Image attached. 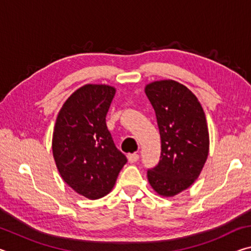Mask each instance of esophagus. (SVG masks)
<instances>
[{
    "mask_svg": "<svg viewBox=\"0 0 251 251\" xmlns=\"http://www.w3.org/2000/svg\"><path fill=\"white\" fill-rule=\"evenodd\" d=\"M127 158H128L129 163H136L139 159V155L136 154V152H134V154H128L127 155Z\"/></svg>",
    "mask_w": 251,
    "mask_h": 251,
    "instance_id": "esophagus-1",
    "label": "esophagus"
}]
</instances>
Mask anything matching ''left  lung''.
Returning <instances> with one entry per match:
<instances>
[{
    "label": "left lung",
    "instance_id": "8db88e82",
    "mask_svg": "<svg viewBox=\"0 0 251 251\" xmlns=\"http://www.w3.org/2000/svg\"><path fill=\"white\" fill-rule=\"evenodd\" d=\"M155 109L161 151L159 163L147 171L151 186L161 196H175L197 179L209 151L203 109L188 88L172 79L148 84Z\"/></svg>",
    "mask_w": 251,
    "mask_h": 251
}]
</instances>
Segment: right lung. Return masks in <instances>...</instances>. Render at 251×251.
I'll return each instance as SVG.
<instances>
[{
    "label": "right lung",
    "instance_id": "add662e5",
    "mask_svg": "<svg viewBox=\"0 0 251 251\" xmlns=\"http://www.w3.org/2000/svg\"><path fill=\"white\" fill-rule=\"evenodd\" d=\"M115 88L88 84L72 94L58 113L53 156L64 181L90 199L107 195L127 163L106 126Z\"/></svg>",
    "mask_w": 251,
    "mask_h": 251
}]
</instances>
